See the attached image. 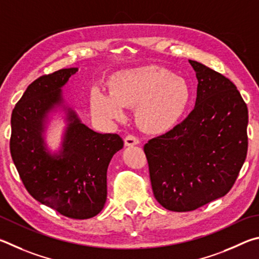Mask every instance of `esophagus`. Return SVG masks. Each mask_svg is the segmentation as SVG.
Listing matches in <instances>:
<instances>
[{
  "label": "esophagus",
  "instance_id": "obj_1",
  "mask_svg": "<svg viewBox=\"0 0 259 259\" xmlns=\"http://www.w3.org/2000/svg\"><path fill=\"white\" fill-rule=\"evenodd\" d=\"M124 141H125L126 147H132V146H137V144H139V139L133 134L127 135Z\"/></svg>",
  "mask_w": 259,
  "mask_h": 259
}]
</instances>
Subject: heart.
Wrapping results in <instances>:
<instances>
[{"instance_id":"heart-1","label":"heart","mask_w":259,"mask_h":259,"mask_svg":"<svg viewBox=\"0 0 259 259\" xmlns=\"http://www.w3.org/2000/svg\"><path fill=\"white\" fill-rule=\"evenodd\" d=\"M109 90L110 94L92 91V110L106 119H121L122 107L137 108L138 124L148 133H162L174 127L191 99L187 81L157 66L117 72L109 81Z\"/></svg>"}]
</instances>
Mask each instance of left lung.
<instances>
[{"label": "left lung", "instance_id": "left-lung-1", "mask_svg": "<svg viewBox=\"0 0 259 259\" xmlns=\"http://www.w3.org/2000/svg\"><path fill=\"white\" fill-rule=\"evenodd\" d=\"M189 62L198 79L194 109L143 147L153 196L179 212L225 196L248 150V108L237 86L200 62Z\"/></svg>", "mask_w": 259, "mask_h": 259}]
</instances>
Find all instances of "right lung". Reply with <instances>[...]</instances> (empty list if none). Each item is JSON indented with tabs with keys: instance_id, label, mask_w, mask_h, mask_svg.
I'll return each mask as SVG.
<instances>
[{
	"instance_id": "obj_1",
	"label": "right lung",
	"mask_w": 259,
	"mask_h": 259,
	"mask_svg": "<svg viewBox=\"0 0 259 259\" xmlns=\"http://www.w3.org/2000/svg\"><path fill=\"white\" fill-rule=\"evenodd\" d=\"M77 70L43 75L27 88L11 115L10 152L31 197L69 219L86 220L106 203L109 162L124 142L118 134L94 132L69 109L62 151L51 156L45 150L44 119L61 103V88Z\"/></svg>"
}]
</instances>
